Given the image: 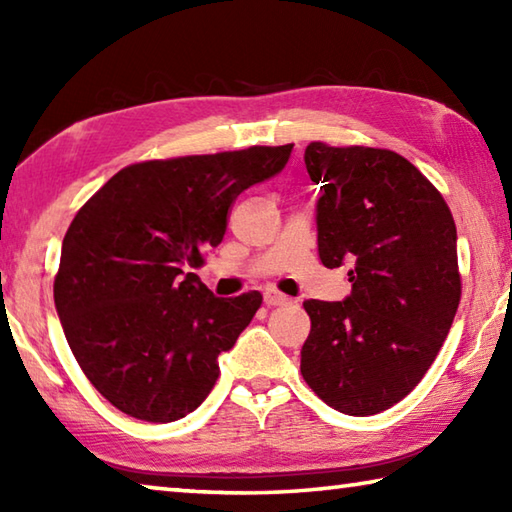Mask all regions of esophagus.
<instances>
[{"label": "esophagus", "instance_id": "esophagus-1", "mask_svg": "<svg viewBox=\"0 0 512 512\" xmlns=\"http://www.w3.org/2000/svg\"><path fill=\"white\" fill-rule=\"evenodd\" d=\"M264 302L268 307H280V305H289L291 298L284 296V293L275 291V289H266L264 291Z\"/></svg>", "mask_w": 512, "mask_h": 512}]
</instances>
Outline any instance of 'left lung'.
Segmentation results:
<instances>
[{
  "mask_svg": "<svg viewBox=\"0 0 512 512\" xmlns=\"http://www.w3.org/2000/svg\"><path fill=\"white\" fill-rule=\"evenodd\" d=\"M318 257L352 259L343 302L305 300L311 332L300 372L348 415L391 409L436 361L461 302L456 223L443 194L400 153L311 142Z\"/></svg>",
  "mask_w": 512,
  "mask_h": 512,
  "instance_id": "8db88e82",
  "label": "left lung"
}]
</instances>
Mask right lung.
I'll return each instance as SVG.
<instances>
[{"mask_svg": "<svg viewBox=\"0 0 512 512\" xmlns=\"http://www.w3.org/2000/svg\"><path fill=\"white\" fill-rule=\"evenodd\" d=\"M293 144L146 160L117 171L69 223L54 277L65 339L121 413L173 422L219 379V354L262 293L214 298L189 268L219 246L237 196L284 169Z\"/></svg>", "mask_w": 512, "mask_h": 512, "instance_id": "right-lung-1", "label": "right lung"}]
</instances>
